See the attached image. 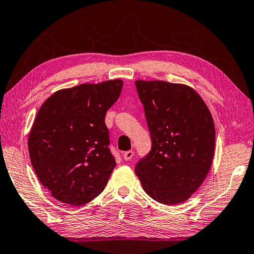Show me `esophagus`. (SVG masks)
<instances>
[{
    "mask_svg": "<svg viewBox=\"0 0 254 254\" xmlns=\"http://www.w3.org/2000/svg\"><path fill=\"white\" fill-rule=\"evenodd\" d=\"M132 156H133V151L132 150H128L126 152H124V155H123L124 159H125V160H130L131 158H132Z\"/></svg>",
    "mask_w": 254,
    "mask_h": 254,
    "instance_id": "obj_1",
    "label": "esophagus"
}]
</instances>
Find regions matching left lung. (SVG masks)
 <instances>
[{
  "instance_id": "left-lung-1",
  "label": "left lung",
  "mask_w": 254,
  "mask_h": 254,
  "mask_svg": "<svg viewBox=\"0 0 254 254\" xmlns=\"http://www.w3.org/2000/svg\"><path fill=\"white\" fill-rule=\"evenodd\" d=\"M152 147L135 172L143 190L162 204L188 200L211 168L216 129L204 100L186 84L135 82Z\"/></svg>"
}]
</instances>
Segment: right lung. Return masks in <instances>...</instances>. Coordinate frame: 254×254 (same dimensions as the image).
I'll list each match as a JSON object with an SVG mask.
<instances>
[{"label": "right lung", "mask_w": 254, "mask_h": 254, "mask_svg": "<svg viewBox=\"0 0 254 254\" xmlns=\"http://www.w3.org/2000/svg\"><path fill=\"white\" fill-rule=\"evenodd\" d=\"M123 80L80 84L52 94L28 135L38 180L61 202L82 205L104 190L116 166L105 115L122 93Z\"/></svg>", "instance_id": "add662e5"}]
</instances>
